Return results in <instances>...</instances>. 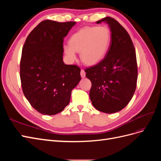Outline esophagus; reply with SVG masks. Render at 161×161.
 <instances>
[{
    "mask_svg": "<svg viewBox=\"0 0 161 161\" xmlns=\"http://www.w3.org/2000/svg\"><path fill=\"white\" fill-rule=\"evenodd\" d=\"M85 75H86V73H85V70H81V71H80V76H81V77L82 78H85Z\"/></svg>",
    "mask_w": 161,
    "mask_h": 161,
    "instance_id": "34e87169",
    "label": "esophagus"
}]
</instances>
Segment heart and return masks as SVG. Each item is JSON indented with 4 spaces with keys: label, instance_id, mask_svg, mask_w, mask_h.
Listing matches in <instances>:
<instances>
[{
    "label": "heart",
    "instance_id": "1",
    "mask_svg": "<svg viewBox=\"0 0 161 161\" xmlns=\"http://www.w3.org/2000/svg\"><path fill=\"white\" fill-rule=\"evenodd\" d=\"M111 42V33L106 27H85L72 35L69 45L63 46L71 61L76 59V52H80V59L85 64H98L106 55Z\"/></svg>",
    "mask_w": 161,
    "mask_h": 161
}]
</instances>
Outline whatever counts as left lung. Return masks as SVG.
Segmentation results:
<instances>
[{"label": "left lung", "mask_w": 161, "mask_h": 161, "mask_svg": "<svg viewBox=\"0 0 161 161\" xmlns=\"http://www.w3.org/2000/svg\"><path fill=\"white\" fill-rule=\"evenodd\" d=\"M111 43L105 57L98 64L85 70L91 82L89 97L92 104L101 112L113 114L128 104L136 88L138 66L135 48L125 29L114 18L107 17Z\"/></svg>", "instance_id": "1"}]
</instances>
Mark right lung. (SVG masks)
Masks as SVG:
<instances>
[{"label": "right lung", "mask_w": 161, "mask_h": 161, "mask_svg": "<svg viewBox=\"0 0 161 161\" xmlns=\"http://www.w3.org/2000/svg\"><path fill=\"white\" fill-rule=\"evenodd\" d=\"M76 22L45 20L27 36L22 49L20 78L24 95L39 113L52 115L69 105L80 69L62 60L63 42Z\"/></svg>", "instance_id": "add662e5"}]
</instances>
